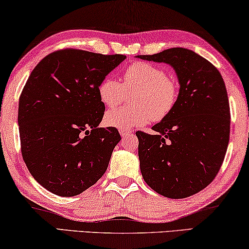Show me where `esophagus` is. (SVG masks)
<instances>
[{"mask_svg":"<svg viewBox=\"0 0 249 249\" xmlns=\"http://www.w3.org/2000/svg\"><path fill=\"white\" fill-rule=\"evenodd\" d=\"M120 134L122 135V138H126V136L131 134V131H127V129H120Z\"/></svg>","mask_w":249,"mask_h":249,"instance_id":"obj_1","label":"esophagus"}]
</instances>
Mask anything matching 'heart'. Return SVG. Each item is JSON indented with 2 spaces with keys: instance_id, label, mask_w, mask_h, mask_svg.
I'll return each instance as SVG.
<instances>
[{
  "instance_id": "heart-1",
  "label": "heart",
  "mask_w": 249,
  "mask_h": 249,
  "mask_svg": "<svg viewBox=\"0 0 249 249\" xmlns=\"http://www.w3.org/2000/svg\"><path fill=\"white\" fill-rule=\"evenodd\" d=\"M98 97L106 107H116L133 93V106L110 110L105 115V124L118 129H131L161 121L171 113L178 99L176 82L164 70L149 63L138 62L124 71V82L105 76L98 85Z\"/></svg>"
}]
</instances>
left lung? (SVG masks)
<instances>
[{
	"mask_svg": "<svg viewBox=\"0 0 249 249\" xmlns=\"http://www.w3.org/2000/svg\"><path fill=\"white\" fill-rule=\"evenodd\" d=\"M135 57L164 63L176 72V106L152 129L136 132L140 169L160 195L185 198L214 179L225 159L230 134V107L225 81L214 65L181 47Z\"/></svg>",
	"mask_w": 249,
	"mask_h": 249,
	"instance_id": "1",
	"label": "left lung"
}]
</instances>
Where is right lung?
Masks as SVG:
<instances>
[{"label":"right lung","instance_id":"add662e5","mask_svg":"<svg viewBox=\"0 0 249 249\" xmlns=\"http://www.w3.org/2000/svg\"><path fill=\"white\" fill-rule=\"evenodd\" d=\"M125 58L63 50L41 59L28 78L18 109L21 152L31 176L53 194H81L107 170L121 135L98 127L105 105L97 88Z\"/></svg>","mask_w":249,"mask_h":249}]
</instances>
